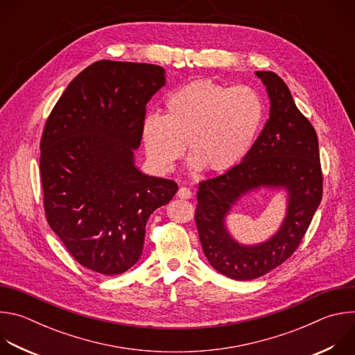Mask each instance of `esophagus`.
<instances>
[{
  "mask_svg": "<svg viewBox=\"0 0 355 355\" xmlns=\"http://www.w3.org/2000/svg\"><path fill=\"white\" fill-rule=\"evenodd\" d=\"M177 195H178V198H181V199H189V198L192 196V192H191V189H189V188H187V187H181V188L178 189Z\"/></svg>",
  "mask_w": 355,
  "mask_h": 355,
  "instance_id": "esophagus-1",
  "label": "esophagus"
}]
</instances>
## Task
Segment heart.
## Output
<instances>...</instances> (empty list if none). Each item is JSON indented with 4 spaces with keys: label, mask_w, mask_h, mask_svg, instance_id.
<instances>
[{
    "label": "heart",
    "mask_w": 355,
    "mask_h": 355,
    "mask_svg": "<svg viewBox=\"0 0 355 355\" xmlns=\"http://www.w3.org/2000/svg\"><path fill=\"white\" fill-rule=\"evenodd\" d=\"M263 119V99L252 88L196 80L167 96L166 115L147 114L141 135L148 160L163 173L174 168L185 143L192 170L223 173L245 157Z\"/></svg>",
    "instance_id": "heart-1"
}]
</instances>
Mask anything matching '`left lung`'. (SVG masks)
I'll return each instance as SVG.
<instances>
[{"mask_svg":"<svg viewBox=\"0 0 355 355\" xmlns=\"http://www.w3.org/2000/svg\"><path fill=\"white\" fill-rule=\"evenodd\" d=\"M267 88L270 118L243 162L199 182L195 223L211 266L237 279H256L286 261L300 244L323 195L319 141L312 123L295 105L289 88L272 71H256ZM261 186L288 192L286 219L267 242L237 243L224 219L243 195Z\"/></svg>","mask_w":355,"mask_h":355,"instance_id":"1","label":"left lung"}]
</instances>
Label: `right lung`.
I'll return each mask as SVG.
<instances>
[{
	"label": "right lung",
	"mask_w": 355,
	"mask_h": 355,
	"mask_svg": "<svg viewBox=\"0 0 355 355\" xmlns=\"http://www.w3.org/2000/svg\"><path fill=\"white\" fill-rule=\"evenodd\" d=\"M156 64L99 60L84 69L50 112L40 139L49 226L83 267L118 275L141 256L146 223L177 182L135 166L146 105L164 84Z\"/></svg>",
	"instance_id": "right-lung-1"
}]
</instances>
